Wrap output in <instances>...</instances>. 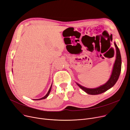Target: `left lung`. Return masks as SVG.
<instances>
[{
	"label": "left lung",
	"instance_id": "8db88e82",
	"mask_svg": "<svg viewBox=\"0 0 130 130\" xmlns=\"http://www.w3.org/2000/svg\"><path fill=\"white\" fill-rule=\"evenodd\" d=\"M114 45L116 48V59L113 66L112 74H111L109 79L105 84L99 86L97 88H89L84 87V86L80 85L78 83H76L79 87L84 91H85L87 94L92 95L102 94L113 87V86L117 82V80H118L119 78L121 71L122 60L120 50L115 42H114Z\"/></svg>",
	"mask_w": 130,
	"mask_h": 130
}]
</instances>
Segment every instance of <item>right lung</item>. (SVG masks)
I'll return each mask as SVG.
<instances>
[{"mask_svg":"<svg viewBox=\"0 0 130 130\" xmlns=\"http://www.w3.org/2000/svg\"><path fill=\"white\" fill-rule=\"evenodd\" d=\"M12 72H13V69H12ZM52 85L51 86V87L50 88V89H49L48 92H47V94H46V95L45 96H44L42 98H39V99H35V100H35V101H39V100H44V99H45L46 98H47L49 95V94H50V92L51 91V88H52Z\"/></svg>","mask_w":130,"mask_h":130,"instance_id":"obj_1","label":"right lung"}]
</instances>
